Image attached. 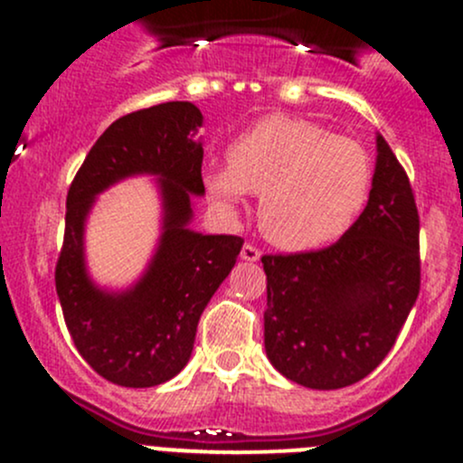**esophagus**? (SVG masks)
Here are the masks:
<instances>
[{
	"label": "esophagus",
	"mask_w": 463,
	"mask_h": 463,
	"mask_svg": "<svg viewBox=\"0 0 463 463\" xmlns=\"http://www.w3.org/2000/svg\"><path fill=\"white\" fill-rule=\"evenodd\" d=\"M240 258L244 260V261H258L260 260V250L255 249L253 244H244V246H241Z\"/></svg>",
	"instance_id": "1"
}]
</instances>
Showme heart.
Returning <instances> with one entry per match:
<instances>
[{
	"label": "heart",
	"mask_w": 463,
	"mask_h": 463,
	"mask_svg": "<svg viewBox=\"0 0 463 463\" xmlns=\"http://www.w3.org/2000/svg\"><path fill=\"white\" fill-rule=\"evenodd\" d=\"M210 202L235 217L260 194V226L275 246L311 250L343 237L365 208L372 161L361 143L320 125L273 114L237 134L228 163L202 175Z\"/></svg>",
	"instance_id": "heart-1"
}]
</instances>
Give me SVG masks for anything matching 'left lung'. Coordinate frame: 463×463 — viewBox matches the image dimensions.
<instances>
[{"label":"left lung","instance_id":"8db88e82","mask_svg":"<svg viewBox=\"0 0 463 463\" xmlns=\"http://www.w3.org/2000/svg\"><path fill=\"white\" fill-rule=\"evenodd\" d=\"M264 347L298 385L338 390L376 370L421 284L419 213L408 175L381 134L370 199L329 249L264 255Z\"/></svg>","mask_w":463,"mask_h":463}]
</instances>
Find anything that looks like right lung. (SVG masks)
Listing matches in <instances>:
<instances>
[{
	"mask_svg": "<svg viewBox=\"0 0 463 463\" xmlns=\"http://www.w3.org/2000/svg\"><path fill=\"white\" fill-rule=\"evenodd\" d=\"M202 128V111L181 100L123 116L89 149L69 188L55 291L80 356L116 385H161L188 365L199 318L244 244L190 228L193 197L205 194ZM134 175L155 179L162 232L139 279L107 289L88 273L86 219L98 194Z\"/></svg>",
	"mask_w": 463,
	"mask_h": 463,
	"instance_id": "add662e5",
	"label": "right lung"
}]
</instances>
